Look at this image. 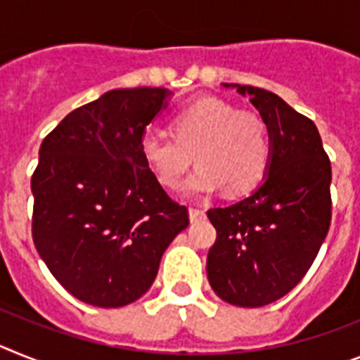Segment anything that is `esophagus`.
<instances>
[{
	"instance_id": "obj_1",
	"label": "esophagus",
	"mask_w": 360,
	"mask_h": 360,
	"mask_svg": "<svg viewBox=\"0 0 360 360\" xmlns=\"http://www.w3.org/2000/svg\"><path fill=\"white\" fill-rule=\"evenodd\" d=\"M188 214H190V221H192V223L193 221H201V219L206 217V212L201 210V208H190Z\"/></svg>"
}]
</instances>
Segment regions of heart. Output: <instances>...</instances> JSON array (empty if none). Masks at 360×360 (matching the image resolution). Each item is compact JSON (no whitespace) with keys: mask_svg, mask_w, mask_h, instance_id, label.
Masks as SVG:
<instances>
[{"mask_svg":"<svg viewBox=\"0 0 360 360\" xmlns=\"http://www.w3.org/2000/svg\"><path fill=\"white\" fill-rule=\"evenodd\" d=\"M172 137L143 134L139 155L162 188L181 190L193 158L199 162L186 190L210 195L219 188L243 195L257 186L270 161V136L262 115L217 98L183 106L168 121Z\"/></svg>","mask_w":360,"mask_h":360,"instance_id":"b5f03b06","label":"heart"}]
</instances>
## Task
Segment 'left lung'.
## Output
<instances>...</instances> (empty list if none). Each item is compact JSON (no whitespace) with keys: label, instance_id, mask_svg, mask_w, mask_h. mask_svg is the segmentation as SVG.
<instances>
[{"label":"left lung","instance_id":"8db88e82","mask_svg":"<svg viewBox=\"0 0 360 360\" xmlns=\"http://www.w3.org/2000/svg\"><path fill=\"white\" fill-rule=\"evenodd\" d=\"M268 124L271 159L250 198L210 208L217 230L206 274L223 301L259 308L284 297L310 270L331 223V162L311 120L279 96L236 85Z\"/></svg>","mask_w":360,"mask_h":360}]
</instances>
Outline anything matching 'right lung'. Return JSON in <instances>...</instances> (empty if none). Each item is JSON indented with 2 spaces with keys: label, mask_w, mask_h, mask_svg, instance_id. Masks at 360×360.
<instances>
[{
  "label": "right lung",
  "mask_w": 360,
  "mask_h": 360,
  "mask_svg": "<svg viewBox=\"0 0 360 360\" xmlns=\"http://www.w3.org/2000/svg\"><path fill=\"white\" fill-rule=\"evenodd\" d=\"M167 89H120L79 106L43 139L32 174V239L68 293L99 308L137 301L188 208L165 192L139 155Z\"/></svg>",
  "instance_id": "right-lung-1"
}]
</instances>
